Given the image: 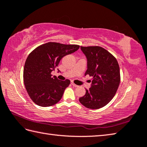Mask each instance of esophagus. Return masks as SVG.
<instances>
[{"mask_svg":"<svg viewBox=\"0 0 147 147\" xmlns=\"http://www.w3.org/2000/svg\"><path fill=\"white\" fill-rule=\"evenodd\" d=\"M71 85H73V87H78V86L77 85H76V84H75V83H73V82H71Z\"/></svg>","mask_w":147,"mask_h":147,"instance_id":"esophagus-1","label":"esophagus"}]
</instances>
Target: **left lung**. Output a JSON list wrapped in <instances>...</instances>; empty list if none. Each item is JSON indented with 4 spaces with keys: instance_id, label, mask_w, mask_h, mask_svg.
Wrapping results in <instances>:
<instances>
[{
    "instance_id": "1",
    "label": "left lung",
    "mask_w": 147,
    "mask_h": 147,
    "mask_svg": "<svg viewBox=\"0 0 147 147\" xmlns=\"http://www.w3.org/2000/svg\"><path fill=\"white\" fill-rule=\"evenodd\" d=\"M87 60L85 75L93 77L91 87L79 99L86 108L96 110L104 107L115 95L120 84V68L117 59L100 47H81Z\"/></svg>"
}]
</instances>
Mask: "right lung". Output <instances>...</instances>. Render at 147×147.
<instances>
[{"label": "right lung", "mask_w": 147, "mask_h": 147, "mask_svg": "<svg viewBox=\"0 0 147 147\" xmlns=\"http://www.w3.org/2000/svg\"><path fill=\"white\" fill-rule=\"evenodd\" d=\"M79 48L78 45L50 42L39 46L28 55L24 66V82L28 96L37 105L48 107L61 99L70 81H60L51 73L63 57L75 52Z\"/></svg>", "instance_id": "add662e5"}]
</instances>
